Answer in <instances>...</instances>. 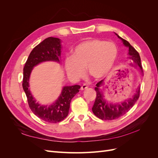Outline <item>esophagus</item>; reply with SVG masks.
<instances>
[{
  "instance_id": "esophagus-1",
  "label": "esophagus",
  "mask_w": 158,
  "mask_h": 158,
  "mask_svg": "<svg viewBox=\"0 0 158 158\" xmlns=\"http://www.w3.org/2000/svg\"><path fill=\"white\" fill-rule=\"evenodd\" d=\"M88 88V86L86 84H84L82 85V86H81V90H85V89H86Z\"/></svg>"
}]
</instances>
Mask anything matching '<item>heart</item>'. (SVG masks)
<instances>
[{"mask_svg":"<svg viewBox=\"0 0 158 158\" xmlns=\"http://www.w3.org/2000/svg\"><path fill=\"white\" fill-rule=\"evenodd\" d=\"M118 55V47L113 42L92 39L76 45L73 55L66 56L65 69L69 76L78 79L84 76L85 69L95 80L106 76L111 70Z\"/></svg>","mask_w":158,"mask_h":158,"instance_id":"1","label":"heart"}]
</instances>
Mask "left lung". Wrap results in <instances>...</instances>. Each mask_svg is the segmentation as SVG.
<instances>
[{"label":"left lung","mask_w":158,"mask_h":158,"mask_svg":"<svg viewBox=\"0 0 158 158\" xmlns=\"http://www.w3.org/2000/svg\"><path fill=\"white\" fill-rule=\"evenodd\" d=\"M115 34L119 39L122 40L123 44L128 48V58L134 62V63L136 64L134 66L135 67H137V66L139 67L140 70L143 72L140 56L138 51L127 40L123 39L122 37L118 36L117 33H115ZM131 65L133 66V64L132 63ZM103 80L99 81L96 84V87L95 88V90L96 92V98H95L92 107V111L95 116L102 119V120H113V119L118 118L124 115L133 107L134 105L135 104L138 98H139L140 88L139 87L136 89V94L133 95L132 98L126 100L125 102L120 104L108 103L103 99V94L101 88H100V87L103 84Z\"/></svg>","instance_id":"8db88e82"}]
</instances>
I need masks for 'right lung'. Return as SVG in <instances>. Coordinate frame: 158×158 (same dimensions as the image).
<instances>
[{
    "label": "right lung",
    "mask_w": 158,
    "mask_h": 158,
    "mask_svg": "<svg viewBox=\"0 0 158 158\" xmlns=\"http://www.w3.org/2000/svg\"><path fill=\"white\" fill-rule=\"evenodd\" d=\"M60 40L49 37L35 46L30 52L23 67L22 86L26 93L29 107L32 112L44 121L56 123L67 117L72 99L79 92L80 85L64 86L56 101L51 106H41L36 103L29 89L31 72L35 66L45 61L59 62L61 52Z\"/></svg>",
    "instance_id": "1"
}]
</instances>
